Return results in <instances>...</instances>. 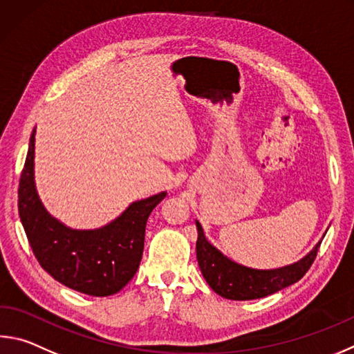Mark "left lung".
<instances>
[{
    "instance_id": "1",
    "label": "left lung",
    "mask_w": 354,
    "mask_h": 354,
    "mask_svg": "<svg viewBox=\"0 0 354 354\" xmlns=\"http://www.w3.org/2000/svg\"><path fill=\"white\" fill-rule=\"evenodd\" d=\"M195 224L198 230L196 260L203 277L218 295L229 300L261 299L299 281L313 265L322 243L320 240L304 259L291 265L275 269H255L230 260L205 239L201 223L195 220Z\"/></svg>"
}]
</instances>
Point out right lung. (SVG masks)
I'll return each mask as SVG.
<instances>
[{
    "mask_svg": "<svg viewBox=\"0 0 354 354\" xmlns=\"http://www.w3.org/2000/svg\"><path fill=\"white\" fill-rule=\"evenodd\" d=\"M35 128L18 187V214L40 266L74 291L94 297L119 292L136 274L144 252L145 226L167 192L133 201L97 229H73L44 207L35 187Z\"/></svg>",
    "mask_w": 354,
    "mask_h": 354,
    "instance_id": "add662e5",
    "label": "right lung"
}]
</instances>
